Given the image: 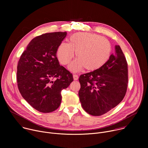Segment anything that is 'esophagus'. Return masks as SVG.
Masks as SVG:
<instances>
[{
	"label": "esophagus",
	"instance_id": "1",
	"mask_svg": "<svg viewBox=\"0 0 148 148\" xmlns=\"http://www.w3.org/2000/svg\"><path fill=\"white\" fill-rule=\"evenodd\" d=\"M73 78L74 80H77L78 79V76L77 74H73Z\"/></svg>",
	"mask_w": 148,
	"mask_h": 148
}]
</instances>
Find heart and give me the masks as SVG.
<instances>
[{
    "instance_id": "1",
    "label": "heart",
    "mask_w": 148,
    "mask_h": 148,
    "mask_svg": "<svg viewBox=\"0 0 148 148\" xmlns=\"http://www.w3.org/2000/svg\"><path fill=\"white\" fill-rule=\"evenodd\" d=\"M77 58L69 69L77 71L82 67L87 71L99 69L107 63L112 53L110 41L100 35L79 32L73 34L69 43L62 42L57 50V56L62 65H67L74 57Z\"/></svg>"
}]
</instances>
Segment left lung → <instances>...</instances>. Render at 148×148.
Listing matches in <instances>:
<instances>
[{
    "label": "left lung",
    "mask_w": 148,
    "mask_h": 148,
    "mask_svg": "<svg viewBox=\"0 0 148 148\" xmlns=\"http://www.w3.org/2000/svg\"><path fill=\"white\" fill-rule=\"evenodd\" d=\"M78 92L82 108L93 116H101L123 99L128 87V63L119 46L102 67L81 74Z\"/></svg>",
    "instance_id": "left-lung-1"
}]
</instances>
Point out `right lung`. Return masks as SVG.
<instances>
[{
    "instance_id": "1",
    "label": "right lung",
    "mask_w": 148,
    "mask_h": 148,
    "mask_svg": "<svg viewBox=\"0 0 148 148\" xmlns=\"http://www.w3.org/2000/svg\"><path fill=\"white\" fill-rule=\"evenodd\" d=\"M67 32H53L34 37L20 56L17 67V82L23 98L43 113L57 110L61 92L73 81V74L60 66L57 50Z\"/></svg>"
}]
</instances>
